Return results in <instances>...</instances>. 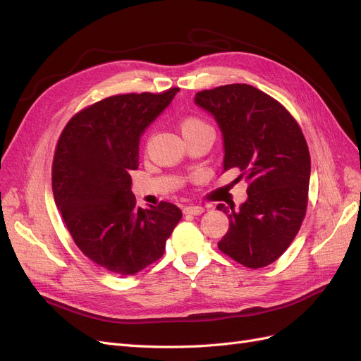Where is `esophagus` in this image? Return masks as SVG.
<instances>
[{
  "label": "esophagus",
  "mask_w": 361,
  "mask_h": 361,
  "mask_svg": "<svg viewBox=\"0 0 361 361\" xmlns=\"http://www.w3.org/2000/svg\"><path fill=\"white\" fill-rule=\"evenodd\" d=\"M203 212H204L203 206H187V207H183V214H188V215H200Z\"/></svg>",
  "instance_id": "obj_1"
}]
</instances>
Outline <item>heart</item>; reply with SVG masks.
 Listing matches in <instances>:
<instances>
[{
    "mask_svg": "<svg viewBox=\"0 0 361 361\" xmlns=\"http://www.w3.org/2000/svg\"><path fill=\"white\" fill-rule=\"evenodd\" d=\"M180 128V133L185 137H190L194 134H212L214 135V129L212 126L206 122V120L200 116H188V117H183L179 123Z\"/></svg>",
    "mask_w": 361,
    "mask_h": 361,
    "instance_id": "b5f03b06",
    "label": "heart"
}]
</instances>
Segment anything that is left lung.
I'll use <instances>...</instances> for the list:
<instances>
[{
  "instance_id": "8db88e82",
  "label": "left lung",
  "mask_w": 361,
  "mask_h": 361,
  "mask_svg": "<svg viewBox=\"0 0 361 361\" xmlns=\"http://www.w3.org/2000/svg\"><path fill=\"white\" fill-rule=\"evenodd\" d=\"M194 102L221 129L224 171L238 169V179L248 182L239 209L216 206L228 218L218 248L247 268H264L288 250L307 209L310 154L302 130L274 97L248 84L199 92Z\"/></svg>"
}]
</instances>
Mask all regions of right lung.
<instances>
[{
	"label": "right lung",
	"instance_id": "obj_1",
	"mask_svg": "<svg viewBox=\"0 0 361 361\" xmlns=\"http://www.w3.org/2000/svg\"><path fill=\"white\" fill-rule=\"evenodd\" d=\"M178 92L110 96L75 114L59 138L54 200L75 244L114 274L154 264L182 218L169 202L138 207L129 174L138 169L140 137Z\"/></svg>",
	"mask_w": 361,
	"mask_h": 361
}]
</instances>
